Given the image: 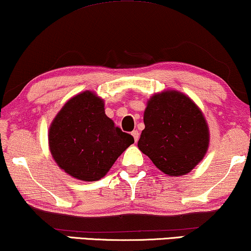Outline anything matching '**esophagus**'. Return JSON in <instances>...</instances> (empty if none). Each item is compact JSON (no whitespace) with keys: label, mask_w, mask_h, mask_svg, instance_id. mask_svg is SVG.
<instances>
[{"label":"esophagus","mask_w":251,"mask_h":251,"mask_svg":"<svg viewBox=\"0 0 251 251\" xmlns=\"http://www.w3.org/2000/svg\"><path fill=\"white\" fill-rule=\"evenodd\" d=\"M131 135H132V137H133V139H135V142H136V143L138 142V139H139V132L137 131V130H133V131L131 132Z\"/></svg>","instance_id":"obj_1"}]
</instances>
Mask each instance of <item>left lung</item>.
<instances>
[{
  "label": "left lung",
  "mask_w": 251,
  "mask_h": 251,
  "mask_svg": "<svg viewBox=\"0 0 251 251\" xmlns=\"http://www.w3.org/2000/svg\"><path fill=\"white\" fill-rule=\"evenodd\" d=\"M142 152L169 176L190 173L207 153L209 129L201 109L181 92L167 90L147 101Z\"/></svg>",
  "instance_id": "left-lung-1"
}]
</instances>
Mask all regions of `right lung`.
<instances>
[{
    "label": "right lung",
    "instance_id": "1",
    "mask_svg": "<svg viewBox=\"0 0 251 251\" xmlns=\"http://www.w3.org/2000/svg\"><path fill=\"white\" fill-rule=\"evenodd\" d=\"M135 139L105 114L104 100L91 91L71 98L49 129L51 155L65 173L99 180Z\"/></svg>",
    "mask_w": 251,
    "mask_h": 251
}]
</instances>
